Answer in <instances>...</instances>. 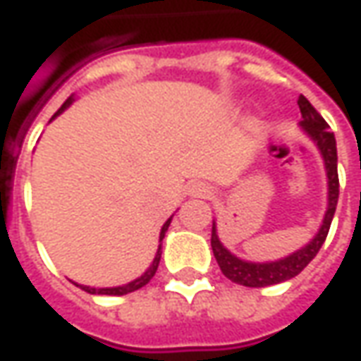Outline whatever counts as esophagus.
<instances>
[{
  "mask_svg": "<svg viewBox=\"0 0 361 361\" xmlns=\"http://www.w3.org/2000/svg\"><path fill=\"white\" fill-rule=\"evenodd\" d=\"M195 195H201V197H205V195H209L212 193V190L207 188V185H203V183H200V185H195V191H193Z\"/></svg>",
  "mask_w": 361,
  "mask_h": 361,
  "instance_id": "obj_1",
  "label": "esophagus"
}]
</instances>
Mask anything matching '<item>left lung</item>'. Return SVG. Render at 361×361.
Returning <instances> with one entry per match:
<instances>
[{"label":"left lung","instance_id":"8db88e82","mask_svg":"<svg viewBox=\"0 0 361 361\" xmlns=\"http://www.w3.org/2000/svg\"><path fill=\"white\" fill-rule=\"evenodd\" d=\"M298 109L302 114L300 126L306 130V134L314 140L316 146L320 149L322 158H324L326 173H328V209H326L324 221L320 231L316 233V237L308 243L306 247L298 249L293 255L284 257L281 261H273V263H249V261H241L235 255L227 251L217 237V229L215 223L212 227V249L217 264L221 269V273L233 281V283L243 284V286H252V288H261V286H271V284H279L294 279L298 273H302L304 267L314 259L320 247L324 245L330 225H332V217L336 213V205H338V195H340V181H338V154H336V138L330 132V126L320 112L308 102V98L300 94L298 98Z\"/></svg>","mask_w":361,"mask_h":361}]
</instances>
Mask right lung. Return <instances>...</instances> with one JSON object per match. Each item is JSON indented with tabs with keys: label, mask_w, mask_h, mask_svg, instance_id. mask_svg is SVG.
Returning <instances> with one entry per match:
<instances>
[{
	"label": "right lung",
	"mask_w": 361,
	"mask_h": 361,
	"mask_svg": "<svg viewBox=\"0 0 361 361\" xmlns=\"http://www.w3.org/2000/svg\"><path fill=\"white\" fill-rule=\"evenodd\" d=\"M75 98L73 97H68L65 102H63V106L57 110V114H61L63 110L67 109L68 104L73 102ZM55 114V116H57ZM53 116V118H55ZM170 223H171V217L168 219V221L164 223V227H161V233H160V241L164 239V235H166V231H168V227H170ZM160 257H161V245L158 247V252H156V257H154V261H152V264H149V269L146 271V273L142 274V276H138L136 281H132V283L128 284H124V286H114V288H90V286H82V284H77V286H80L82 290H87V293L90 294H110V296H122V294H128V293H134V290H138V288H142L144 284H148L149 283V279L156 274V271H158V264H160Z\"/></svg>",
	"instance_id": "obj_1"
}]
</instances>
